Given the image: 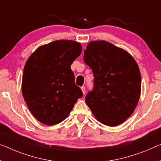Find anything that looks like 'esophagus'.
I'll use <instances>...</instances> for the list:
<instances>
[{
    "instance_id": "34e87169",
    "label": "esophagus",
    "mask_w": 161,
    "mask_h": 161,
    "mask_svg": "<svg viewBox=\"0 0 161 161\" xmlns=\"http://www.w3.org/2000/svg\"><path fill=\"white\" fill-rule=\"evenodd\" d=\"M81 91H82V93H83L84 95H85V92H86V88H85V87H84V86H83V87H81Z\"/></svg>"
}]
</instances>
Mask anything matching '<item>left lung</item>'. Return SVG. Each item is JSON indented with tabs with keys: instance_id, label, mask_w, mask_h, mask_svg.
Returning <instances> with one entry per match:
<instances>
[{
	"instance_id": "obj_1",
	"label": "left lung",
	"mask_w": 161,
	"mask_h": 161,
	"mask_svg": "<svg viewBox=\"0 0 161 161\" xmlns=\"http://www.w3.org/2000/svg\"><path fill=\"white\" fill-rule=\"evenodd\" d=\"M85 64L94 74V88L85 102L95 119L108 126L124 123L133 114L141 94L138 64L126 50L105 40L88 43Z\"/></svg>"
}]
</instances>
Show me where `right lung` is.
I'll use <instances>...</instances> for the list:
<instances>
[{
    "mask_svg": "<svg viewBox=\"0 0 161 161\" xmlns=\"http://www.w3.org/2000/svg\"><path fill=\"white\" fill-rule=\"evenodd\" d=\"M81 50L80 42L56 40L38 47L26 62L22 95L31 114L42 124L53 126L61 123L82 97L71 69Z\"/></svg>",
    "mask_w": 161,
    "mask_h": 161,
    "instance_id": "add662e5",
    "label": "right lung"
}]
</instances>
